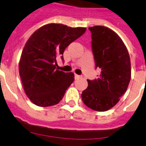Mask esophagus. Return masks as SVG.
Returning <instances> with one entry per match:
<instances>
[{
	"label": "esophagus",
	"mask_w": 146,
	"mask_h": 146,
	"mask_svg": "<svg viewBox=\"0 0 146 146\" xmlns=\"http://www.w3.org/2000/svg\"><path fill=\"white\" fill-rule=\"evenodd\" d=\"M80 77V75H77V74H75V75H74V78H75V80L79 79Z\"/></svg>",
	"instance_id": "obj_1"
}]
</instances>
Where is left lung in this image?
Segmentation results:
<instances>
[{
	"mask_svg": "<svg viewBox=\"0 0 146 146\" xmlns=\"http://www.w3.org/2000/svg\"><path fill=\"white\" fill-rule=\"evenodd\" d=\"M88 29L96 68L99 67L101 72L98 79L88 80V86L81 96L89 108L107 111L127 90L131 79L130 57L122 39L113 30L100 25Z\"/></svg>",
	"mask_w": 146,
	"mask_h": 146,
	"instance_id": "8db88e82",
	"label": "left lung"
}]
</instances>
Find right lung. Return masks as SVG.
<instances>
[{
    "label": "right lung",
    "mask_w": 146,
    "mask_h": 146,
    "mask_svg": "<svg viewBox=\"0 0 146 146\" xmlns=\"http://www.w3.org/2000/svg\"><path fill=\"white\" fill-rule=\"evenodd\" d=\"M86 28H72L50 23L31 36L22 52L19 72L25 94L39 107L57 104L74 80L72 72L56 69V58L72 42L86 32Z\"/></svg>",
    "instance_id": "1"
}]
</instances>
